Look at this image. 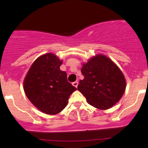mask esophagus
<instances>
[{
    "label": "esophagus",
    "instance_id": "34e87169",
    "mask_svg": "<svg viewBox=\"0 0 148 148\" xmlns=\"http://www.w3.org/2000/svg\"><path fill=\"white\" fill-rule=\"evenodd\" d=\"M73 86H74L75 87H77V86H78V82L76 81V82H74L72 83Z\"/></svg>",
    "mask_w": 148,
    "mask_h": 148
}]
</instances>
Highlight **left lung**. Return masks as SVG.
<instances>
[{
  "instance_id": "8db88e82",
  "label": "left lung",
  "mask_w": 148,
  "mask_h": 148,
  "mask_svg": "<svg viewBox=\"0 0 148 148\" xmlns=\"http://www.w3.org/2000/svg\"><path fill=\"white\" fill-rule=\"evenodd\" d=\"M84 79L77 89L86 97L90 105L107 110L118 102L126 88L122 71L104 55L98 54L84 63L81 69Z\"/></svg>"
}]
</instances>
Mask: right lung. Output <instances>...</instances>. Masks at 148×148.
Returning <instances> with one entry per match:
<instances>
[{
  "mask_svg": "<svg viewBox=\"0 0 148 148\" xmlns=\"http://www.w3.org/2000/svg\"><path fill=\"white\" fill-rule=\"evenodd\" d=\"M62 64L55 54L39 56L30 67L23 82V89L31 102L42 112L56 114L68 104L76 87L67 81L66 73L60 70Z\"/></svg>",
  "mask_w": 148,
  "mask_h": 148,
  "instance_id": "1",
  "label": "right lung"
}]
</instances>
